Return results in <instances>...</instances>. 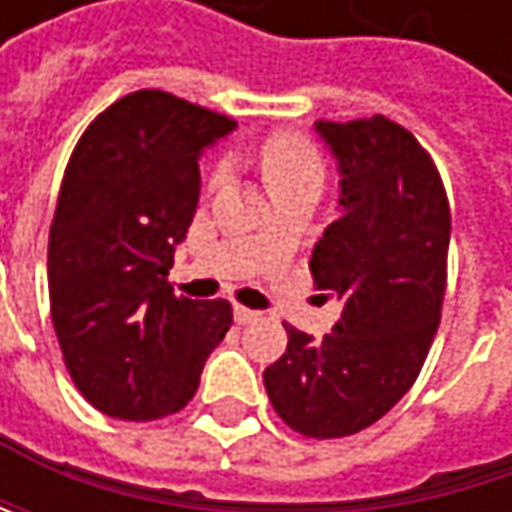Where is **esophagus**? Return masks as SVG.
<instances>
[{"label": "esophagus", "instance_id": "esophagus-1", "mask_svg": "<svg viewBox=\"0 0 512 512\" xmlns=\"http://www.w3.org/2000/svg\"><path fill=\"white\" fill-rule=\"evenodd\" d=\"M257 317H260V311H252V308H246V305H234V320H237V326L255 323Z\"/></svg>", "mask_w": 512, "mask_h": 512}]
</instances>
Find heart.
I'll use <instances>...</instances> for the list:
<instances>
[{
	"label": "heart",
	"instance_id": "b5f03b06",
	"mask_svg": "<svg viewBox=\"0 0 512 512\" xmlns=\"http://www.w3.org/2000/svg\"><path fill=\"white\" fill-rule=\"evenodd\" d=\"M260 168L269 189H287L302 180H320V156L317 151L293 133H275L260 148ZM222 177V168L213 171V180Z\"/></svg>",
	"mask_w": 512,
	"mask_h": 512
}]
</instances>
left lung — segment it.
I'll return each instance as SVG.
<instances>
[{"mask_svg": "<svg viewBox=\"0 0 512 512\" xmlns=\"http://www.w3.org/2000/svg\"><path fill=\"white\" fill-rule=\"evenodd\" d=\"M314 130L341 180L308 266L344 311L323 338L284 326L287 350L263 385L296 433L341 439L376 424L421 373L442 317L451 210L433 159L400 124L373 115Z\"/></svg>", "mask_w": 512, "mask_h": 512, "instance_id": "left-lung-1", "label": "left lung"}]
</instances>
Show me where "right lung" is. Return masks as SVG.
Here are the masks:
<instances>
[{"instance_id":"add662e5","label":"right lung","mask_w":512,"mask_h":512,"mask_svg":"<svg viewBox=\"0 0 512 512\" xmlns=\"http://www.w3.org/2000/svg\"><path fill=\"white\" fill-rule=\"evenodd\" d=\"M234 130L145 88L97 115L67 162L47 257L52 326L76 388L109 418L183 409L231 329L225 299L174 296L165 275L198 207V159Z\"/></svg>"}]
</instances>
